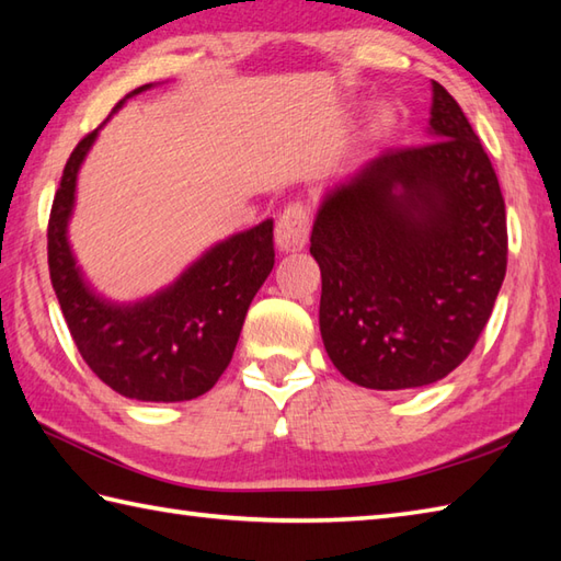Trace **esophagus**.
Wrapping results in <instances>:
<instances>
[{
	"label": "esophagus",
	"instance_id": "esophagus-1",
	"mask_svg": "<svg viewBox=\"0 0 561 561\" xmlns=\"http://www.w3.org/2000/svg\"><path fill=\"white\" fill-rule=\"evenodd\" d=\"M308 231H311V214H308L301 202H294V205L279 214L277 229H274V241H277L282 253H296V250L306 248Z\"/></svg>",
	"mask_w": 561,
	"mask_h": 561
}]
</instances>
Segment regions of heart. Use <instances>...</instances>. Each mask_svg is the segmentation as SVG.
<instances>
[{
	"instance_id": "b5f03b06",
	"label": "heart",
	"mask_w": 561,
	"mask_h": 561,
	"mask_svg": "<svg viewBox=\"0 0 561 561\" xmlns=\"http://www.w3.org/2000/svg\"><path fill=\"white\" fill-rule=\"evenodd\" d=\"M392 125H396V113H392V108H388V105H383V108H378L374 113V121H371L374 133L386 135Z\"/></svg>"
}]
</instances>
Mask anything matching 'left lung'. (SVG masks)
<instances>
[{"label": "left lung", "mask_w": 561, "mask_h": 561, "mask_svg": "<svg viewBox=\"0 0 561 561\" xmlns=\"http://www.w3.org/2000/svg\"><path fill=\"white\" fill-rule=\"evenodd\" d=\"M320 335L337 371L422 388L465 362L506 274L502 187L456 99L432 81L426 145L388 149L318 202Z\"/></svg>", "instance_id": "obj_1"}]
</instances>
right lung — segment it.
<instances>
[{"label": "right lung", "instance_id": "right-lung-1", "mask_svg": "<svg viewBox=\"0 0 561 561\" xmlns=\"http://www.w3.org/2000/svg\"><path fill=\"white\" fill-rule=\"evenodd\" d=\"M149 89L153 83L129 91L111 117L127 99ZM105 123L71 151L57 187L47 224L53 289L79 354L105 386L141 402L193 400L211 390L226 371L250 301L270 277L274 221L265 219L214 243L145 299H108L93 289L69 243L81 163Z\"/></svg>", "mask_w": 561, "mask_h": 561}]
</instances>
